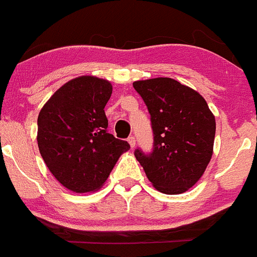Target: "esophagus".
<instances>
[{
    "label": "esophagus",
    "mask_w": 257,
    "mask_h": 257,
    "mask_svg": "<svg viewBox=\"0 0 257 257\" xmlns=\"http://www.w3.org/2000/svg\"><path fill=\"white\" fill-rule=\"evenodd\" d=\"M128 143H129V145H131L132 148H134V147H136V138H134L133 136H131L128 138Z\"/></svg>",
    "instance_id": "obj_1"
}]
</instances>
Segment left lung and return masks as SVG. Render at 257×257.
Here are the masks:
<instances>
[{
	"label": "left lung",
	"mask_w": 257,
	"mask_h": 257,
	"mask_svg": "<svg viewBox=\"0 0 257 257\" xmlns=\"http://www.w3.org/2000/svg\"><path fill=\"white\" fill-rule=\"evenodd\" d=\"M148 107L153 152L134 156L156 190L169 195L188 191L199 181L213 155L215 117L203 96L169 77L133 82Z\"/></svg>",
	"instance_id": "1"
}]
</instances>
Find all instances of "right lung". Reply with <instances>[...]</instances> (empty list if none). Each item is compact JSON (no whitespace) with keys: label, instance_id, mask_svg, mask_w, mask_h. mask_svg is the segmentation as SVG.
<instances>
[{"label":"right lung","instance_id":"right-lung-1","mask_svg":"<svg viewBox=\"0 0 257 257\" xmlns=\"http://www.w3.org/2000/svg\"><path fill=\"white\" fill-rule=\"evenodd\" d=\"M111 92L107 80L80 76L59 87L39 112L40 155L53 176L73 193L99 190L131 148L106 131L104 107Z\"/></svg>","mask_w":257,"mask_h":257}]
</instances>
